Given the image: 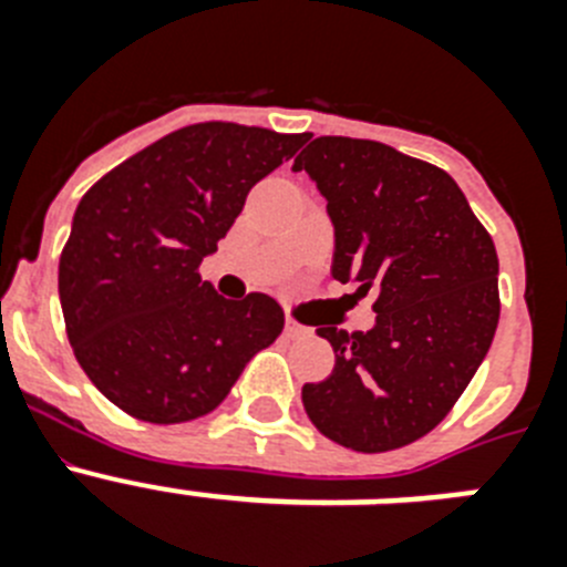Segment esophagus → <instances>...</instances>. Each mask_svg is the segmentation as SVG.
Masks as SVG:
<instances>
[{
  "mask_svg": "<svg viewBox=\"0 0 567 567\" xmlns=\"http://www.w3.org/2000/svg\"><path fill=\"white\" fill-rule=\"evenodd\" d=\"M284 332H287V338H303V334H309V329L300 327L298 320L287 315V320H284Z\"/></svg>",
  "mask_w": 567,
  "mask_h": 567,
  "instance_id": "obj_1",
  "label": "esophagus"
}]
</instances>
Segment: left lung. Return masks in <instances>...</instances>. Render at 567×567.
I'll return each instance as SVG.
<instances>
[{
    "label": "left lung",
    "instance_id": "obj_1",
    "mask_svg": "<svg viewBox=\"0 0 567 567\" xmlns=\"http://www.w3.org/2000/svg\"><path fill=\"white\" fill-rule=\"evenodd\" d=\"M327 198L332 278L372 289L374 327H318L334 349L327 380L303 385L320 434L354 452H392L452 412L499 320L494 240L463 189L389 144L320 135L295 158Z\"/></svg>",
    "mask_w": 567,
    "mask_h": 567
}]
</instances>
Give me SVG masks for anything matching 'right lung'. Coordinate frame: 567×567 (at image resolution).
<instances>
[{
    "label": "right lung",
    "mask_w": 567,
    "mask_h": 567,
    "mask_svg": "<svg viewBox=\"0 0 567 567\" xmlns=\"http://www.w3.org/2000/svg\"><path fill=\"white\" fill-rule=\"evenodd\" d=\"M303 142L307 133L189 124L110 169L79 202L59 300L79 365L122 412L162 425L204 417L275 343L278 300L221 298L198 267L249 189Z\"/></svg>",
    "instance_id": "obj_1"
}]
</instances>
